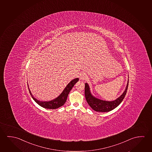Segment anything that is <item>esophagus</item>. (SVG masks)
Masks as SVG:
<instances>
[{
  "mask_svg": "<svg viewBox=\"0 0 152 152\" xmlns=\"http://www.w3.org/2000/svg\"><path fill=\"white\" fill-rule=\"evenodd\" d=\"M86 75H85L84 73H81L80 75V80L81 81H83L84 80L86 79Z\"/></svg>",
  "mask_w": 152,
  "mask_h": 152,
  "instance_id": "esophagus-1",
  "label": "esophagus"
}]
</instances>
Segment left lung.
<instances>
[{
  "instance_id": "obj_1",
  "label": "left lung",
  "mask_w": 152,
  "mask_h": 152,
  "mask_svg": "<svg viewBox=\"0 0 152 152\" xmlns=\"http://www.w3.org/2000/svg\"><path fill=\"white\" fill-rule=\"evenodd\" d=\"M128 82L129 80L128 79L126 87L125 90H124L122 94L120 96H119L118 98L113 101H106L97 98L92 94L89 85L88 83H86L84 94L88 104L93 110L97 112L104 113L113 110L114 109L116 108L117 106H119L123 101V99H124L127 91Z\"/></svg>"
}]
</instances>
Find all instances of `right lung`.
<instances>
[{"label":"right lung","instance_id":"add662e5","mask_svg":"<svg viewBox=\"0 0 152 152\" xmlns=\"http://www.w3.org/2000/svg\"><path fill=\"white\" fill-rule=\"evenodd\" d=\"M79 78H75V79H73L71 81L68 85L66 86L64 89L63 90L61 94L58 96L55 99H53L50 101H40L34 98L33 94H31V91L29 89V86L27 83L28 88L29 90V94L31 95L32 98L34 101L36 102L39 105L43 107L44 108L49 109H56L60 107L61 106H63L65 102L66 101V99L68 98V94H69L70 91L72 89L73 87L75 86V84L79 81Z\"/></svg>","mask_w":152,"mask_h":152}]
</instances>
